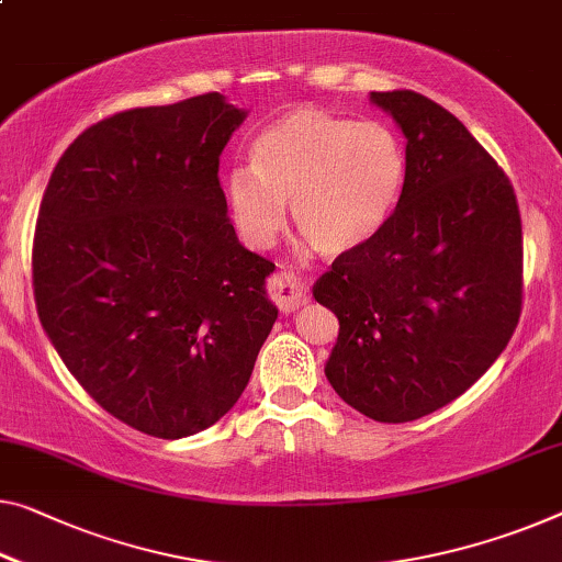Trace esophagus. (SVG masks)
<instances>
[{
	"label": "esophagus",
	"mask_w": 562,
	"mask_h": 562,
	"mask_svg": "<svg viewBox=\"0 0 562 562\" xmlns=\"http://www.w3.org/2000/svg\"><path fill=\"white\" fill-rule=\"evenodd\" d=\"M270 297L282 313H295L297 307L307 303V290L303 280L292 272H278L270 280Z\"/></svg>",
	"instance_id": "34e87169"
}]
</instances>
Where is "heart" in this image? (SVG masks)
<instances>
[{
	"mask_svg": "<svg viewBox=\"0 0 562 562\" xmlns=\"http://www.w3.org/2000/svg\"><path fill=\"white\" fill-rule=\"evenodd\" d=\"M404 183L406 148L386 123L295 108L255 138L252 166L224 176V201L249 247H272L292 204L307 245L340 257L386 227Z\"/></svg>",
	"mask_w": 562,
	"mask_h": 562,
	"instance_id": "obj_1",
	"label": "heart"
}]
</instances>
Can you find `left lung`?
Returning a JSON list of instances; mask_svg holds the SVG:
<instances>
[{
  "mask_svg": "<svg viewBox=\"0 0 562 562\" xmlns=\"http://www.w3.org/2000/svg\"><path fill=\"white\" fill-rule=\"evenodd\" d=\"M406 136V183L371 241L313 295L338 315L325 363L356 412L404 424L447 406L507 348L522 310V224L495 158L414 90L371 93Z\"/></svg>",
  "mask_w": 562,
  "mask_h": 562,
  "instance_id": "1",
  "label": "left lung"
}]
</instances>
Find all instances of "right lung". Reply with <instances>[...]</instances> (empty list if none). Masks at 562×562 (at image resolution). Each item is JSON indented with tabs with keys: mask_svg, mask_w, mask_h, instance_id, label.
Returning a JSON list of instances; mask_svg holds the SVG:
<instances>
[{
	"mask_svg": "<svg viewBox=\"0 0 562 562\" xmlns=\"http://www.w3.org/2000/svg\"><path fill=\"white\" fill-rule=\"evenodd\" d=\"M245 119L220 93L115 113L67 146L42 196V328L80 386L148 437L220 422L278 321L274 265L239 245L220 187Z\"/></svg>",
	"mask_w": 562,
	"mask_h": 562,
	"instance_id": "1",
	"label": "right lung"
}]
</instances>
